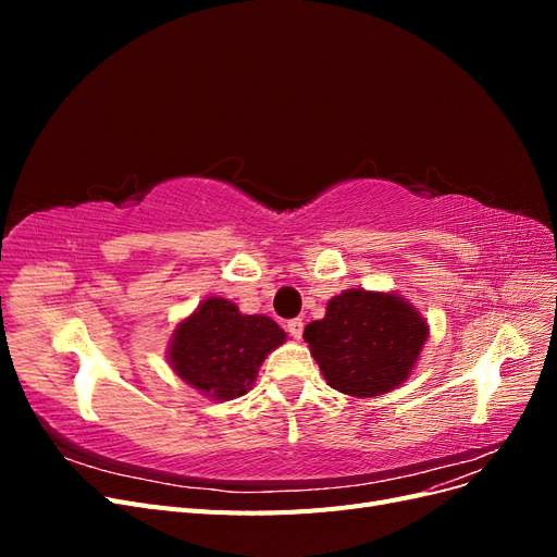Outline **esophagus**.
Instances as JSON below:
<instances>
[{"mask_svg":"<svg viewBox=\"0 0 557 557\" xmlns=\"http://www.w3.org/2000/svg\"><path fill=\"white\" fill-rule=\"evenodd\" d=\"M285 330L290 332L293 339H301V332H305V323H301V318H293V320H288V325H285Z\"/></svg>","mask_w":557,"mask_h":557,"instance_id":"esophagus-1","label":"esophagus"}]
</instances>
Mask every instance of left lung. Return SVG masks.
Segmentation results:
<instances>
[{"mask_svg": "<svg viewBox=\"0 0 557 557\" xmlns=\"http://www.w3.org/2000/svg\"><path fill=\"white\" fill-rule=\"evenodd\" d=\"M428 334V320L397 293L348 288L305 327V342L330 387L376 397L409 379Z\"/></svg>", "mask_w": 557, "mask_h": 557, "instance_id": "obj_1", "label": "left lung"}]
</instances>
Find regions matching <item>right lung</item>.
I'll return each instance as SVG.
<instances>
[{
    "mask_svg": "<svg viewBox=\"0 0 557 557\" xmlns=\"http://www.w3.org/2000/svg\"><path fill=\"white\" fill-rule=\"evenodd\" d=\"M288 336L267 315H246L223 297H209L176 325L166 360L174 372L211 399L250 391L258 367Z\"/></svg>",
    "mask_w": 557,
    "mask_h": 557,
    "instance_id": "right-lung-1",
    "label": "right lung"
}]
</instances>
